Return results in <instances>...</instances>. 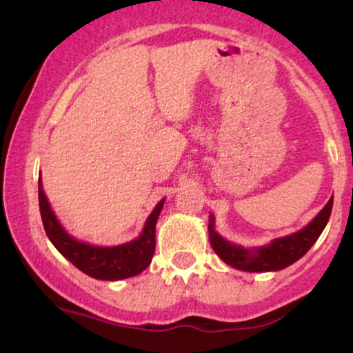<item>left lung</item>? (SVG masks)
<instances>
[{
    "label": "left lung",
    "mask_w": 353,
    "mask_h": 353,
    "mask_svg": "<svg viewBox=\"0 0 353 353\" xmlns=\"http://www.w3.org/2000/svg\"><path fill=\"white\" fill-rule=\"evenodd\" d=\"M334 197L327 202L325 208L315 216L309 225L302 230H297L290 236L275 239L264 247L244 249V247L232 244L222 239L214 230V216L209 217V239L214 252H216L225 264L234 269L245 270V272H270V270H282L289 267L307 254V250L315 244L322 230L329 222Z\"/></svg>",
    "instance_id": "1"
}]
</instances>
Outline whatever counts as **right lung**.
Here are the masks:
<instances>
[{"label": "right lung", "instance_id": "1", "mask_svg": "<svg viewBox=\"0 0 353 353\" xmlns=\"http://www.w3.org/2000/svg\"><path fill=\"white\" fill-rule=\"evenodd\" d=\"M38 196L46 236L50 237L52 245L72 265L78 267L81 272L98 281H121V279L134 277L151 264L154 249H156V222L163 210L164 199L154 208L139 237L121 245L98 247L76 241L64 230L44 196L41 177L38 181Z\"/></svg>", "mask_w": 353, "mask_h": 353}]
</instances>
